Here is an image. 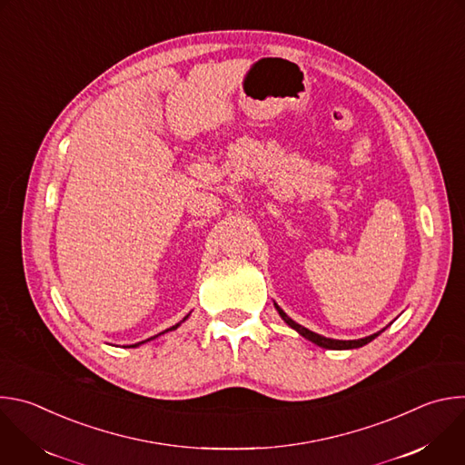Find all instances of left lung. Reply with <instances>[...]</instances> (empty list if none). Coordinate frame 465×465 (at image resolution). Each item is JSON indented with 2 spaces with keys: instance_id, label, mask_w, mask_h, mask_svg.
Listing matches in <instances>:
<instances>
[{
  "instance_id": "8db88e82",
  "label": "left lung",
  "mask_w": 465,
  "mask_h": 465,
  "mask_svg": "<svg viewBox=\"0 0 465 465\" xmlns=\"http://www.w3.org/2000/svg\"><path fill=\"white\" fill-rule=\"evenodd\" d=\"M274 305H276L280 316L285 320V323H289L292 329H296L298 333H300L302 337H305L307 341H311V342H314L316 346L325 348V350H355V348H362V346H366L368 342H371L375 337H379V335L382 333V331L386 329V327H384V329L377 331V333H373V335H370V337H364V339H359V341H335V339H325V337H322V335H318V333H312V331H309L307 327L296 323L292 318H289V316L283 312V309H280L278 303H274Z\"/></svg>"
}]
</instances>
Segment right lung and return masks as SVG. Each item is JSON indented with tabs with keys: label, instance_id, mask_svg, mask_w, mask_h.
I'll list each match as a JSON object with an SVG mask.
<instances>
[{
	"label": "right lung",
	"instance_id": "right-lung-1",
	"mask_svg": "<svg viewBox=\"0 0 465 465\" xmlns=\"http://www.w3.org/2000/svg\"><path fill=\"white\" fill-rule=\"evenodd\" d=\"M187 316H189V314H187ZM187 316H183V320H182V322H185V320H187ZM182 322H178L176 325H173V327L165 329V331H163V333H167V331H173V329H176V327H178V325H180ZM163 333H160V335H163ZM156 337H158V335H156ZM156 337H151V339H147V341H153V339H156ZM147 341H143V342H147ZM143 342H138V344H132V346H128V348H136V346H140V344H143Z\"/></svg>",
	"mask_w": 465,
	"mask_h": 465
}]
</instances>
